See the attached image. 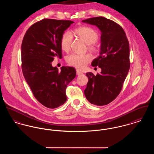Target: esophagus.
<instances>
[{
  "mask_svg": "<svg viewBox=\"0 0 154 154\" xmlns=\"http://www.w3.org/2000/svg\"><path fill=\"white\" fill-rule=\"evenodd\" d=\"M76 75H77L78 76H80V75H83V73L81 72V71H79V70H76Z\"/></svg>",
  "mask_w": 154,
  "mask_h": 154,
  "instance_id": "1",
  "label": "esophagus"
}]
</instances>
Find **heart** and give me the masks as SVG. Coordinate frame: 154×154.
I'll list each match as a JSON object with an SVG mask.
<instances>
[{
    "label": "heart",
    "instance_id": "b5f03b06",
    "mask_svg": "<svg viewBox=\"0 0 154 154\" xmlns=\"http://www.w3.org/2000/svg\"><path fill=\"white\" fill-rule=\"evenodd\" d=\"M75 33L89 45V48L91 50L95 49V43L98 41V33L92 28L82 26L77 28ZM72 41V35L70 32H66L63 33L60 40V46L63 51H68L70 48ZM92 57L89 54L79 55L72 54L66 57V62L72 66L82 69L85 68L87 64L91 60Z\"/></svg>",
    "mask_w": 154,
    "mask_h": 154
}]
</instances>
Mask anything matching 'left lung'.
I'll use <instances>...</instances> for the list:
<instances>
[{
    "mask_svg": "<svg viewBox=\"0 0 154 154\" xmlns=\"http://www.w3.org/2000/svg\"><path fill=\"white\" fill-rule=\"evenodd\" d=\"M95 25L101 32L100 54L91 65L101 68L100 74L88 72V82L84 94L92 104L103 106L119 94L130 68L129 45L122 28L104 17L82 21Z\"/></svg>",
    "mask_w": 154,
    "mask_h": 154,
    "instance_id": "left-lung-1",
    "label": "left lung"
}]
</instances>
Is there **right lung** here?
Here are the masks:
<instances>
[{
  "mask_svg": "<svg viewBox=\"0 0 154 154\" xmlns=\"http://www.w3.org/2000/svg\"><path fill=\"white\" fill-rule=\"evenodd\" d=\"M74 22L45 19L26 31L21 47L24 78L35 98L48 108H56L67 100L66 88L76 76L75 68L62 66L59 71L51 62L62 56L61 38Z\"/></svg>",
  "mask_w": 154,
  "mask_h": 154,
  "instance_id": "1",
  "label": "right lung"
}]
</instances>
